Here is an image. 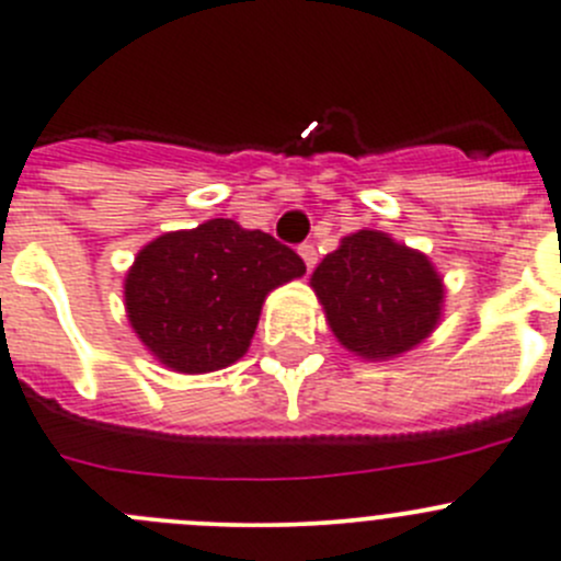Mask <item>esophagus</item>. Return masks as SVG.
Segmentation results:
<instances>
[{
	"instance_id": "34e87169",
	"label": "esophagus",
	"mask_w": 561,
	"mask_h": 561,
	"mask_svg": "<svg viewBox=\"0 0 561 561\" xmlns=\"http://www.w3.org/2000/svg\"><path fill=\"white\" fill-rule=\"evenodd\" d=\"M298 254H301V260H305L307 271L316 268V263H318V251H316V245H312V243H305V245H301V249H298Z\"/></svg>"
}]
</instances>
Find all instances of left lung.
Wrapping results in <instances>:
<instances>
[{"instance_id":"left-lung-1","label":"left lung","mask_w":561,"mask_h":561,"mask_svg":"<svg viewBox=\"0 0 561 561\" xmlns=\"http://www.w3.org/2000/svg\"><path fill=\"white\" fill-rule=\"evenodd\" d=\"M329 329L354 357H401L437 329L446 285L423 251L379 229L345 234L312 271Z\"/></svg>"}]
</instances>
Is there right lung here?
Segmentation results:
<instances>
[{
  "mask_svg": "<svg viewBox=\"0 0 561 561\" xmlns=\"http://www.w3.org/2000/svg\"><path fill=\"white\" fill-rule=\"evenodd\" d=\"M307 265L268 232L213 218L165 232L124 276V307L146 352L176 374H209L249 352L271 290Z\"/></svg>",
  "mask_w": 561,
  "mask_h": 561,
  "instance_id": "right-lung-1",
  "label": "right lung"
}]
</instances>
